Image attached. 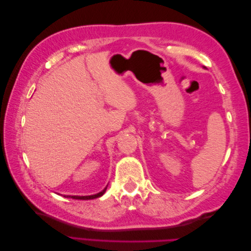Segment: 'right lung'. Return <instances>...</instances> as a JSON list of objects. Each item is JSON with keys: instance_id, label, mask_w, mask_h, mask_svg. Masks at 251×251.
<instances>
[{"instance_id": "1", "label": "right lung", "mask_w": 251, "mask_h": 251, "mask_svg": "<svg viewBox=\"0 0 251 251\" xmlns=\"http://www.w3.org/2000/svg\"><path fill=\"white\" fill-rule=\"evenodd\" d=\"M105 189H107V187H105L100 193H98L96 195H92V196H64V197H66V198H72V199H77V200H91V199L98 198V197H101L104 194Z\"/></svg>"}]
</instances>
